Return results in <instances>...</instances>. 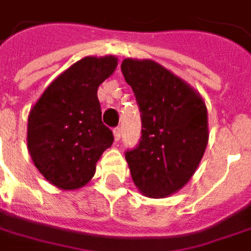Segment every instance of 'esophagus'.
<instances>
[{"instance_id":"obj_1","label":"esophagus","mask_w":251,"mask_h":251,"mask_svg":"<svg viewBox=\"0 0 251 251\" xmlns=\"http://www.w3.org/2000/svg\"><path fill=\"white\" fill-rule=\"evenodd\" d=\"M113 135H114V141L117 142V141L120 139V137H122V128H119V127H117V128H114Z\"/></svg>"}]
</instances>
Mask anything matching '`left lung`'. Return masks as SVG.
<instances>
[{"label":"left lung","instance_id":"1","mask_svg":"<svg viewBox=\"0 0 251 251\" xmlns=\"http://www.w3.org/2000/svg\"><path fill=\"white\" fill-rule=\"evenodd\" d=\"M122 72L135 94L142 137L126 153L138 191L163 199L189 182L208 142L207 107L198 91L152 59L123 60Z\"/></svg>","mask_w":251,"mask_h":251}]
</instances>
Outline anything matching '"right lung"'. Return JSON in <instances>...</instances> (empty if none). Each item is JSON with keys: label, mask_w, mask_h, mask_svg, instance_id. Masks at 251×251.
Listing matches in <instances>:
<instances>
[{"label": "right lung", "mask_w": 251, "mask_h": 251, "mask_svg": "<svg viewBox=\"0 0 251 251\" xmlns=\"http://www.w3.org/2000/svg\"><path fill=\"white\" fill-rule=\"evenodd\" d=\"M119 59L85 56L45 88L27 119V149L41 176L63 191L92 179L113 132L102 123L98 88L113 75Z\"/></svg>", "instance_id": "add662e5"}]
</instances>
